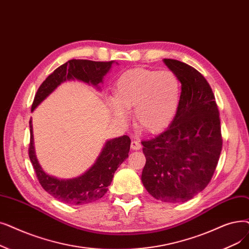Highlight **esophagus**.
Masks as SVG:
<instances>
[{
  "label": "esophagus",
  "instance_id": "1",
  "mask_svg": "<svg viewBox=\"0 0 249 249\" xmlns=\"http://www.w3.org/2000/svg\"><path fill=\"white\" fill-rule=\"evenodd\" d=\"M131 148L133 150H138V149L142 148V143L137 142V140H132V142H131Z\"/></svg>",
  "mask_w": 249,
  "mask_h": 249
}]
</instances>
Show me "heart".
Instances as JSON below:
<instances>
[{"mask_svg":"<svg viewBox=\"0 0 249 249\" xmlns=\"http://www.w3.org/2000/svg\"><path fill=\"white\" fill-rule=\"evenodd\" d=\"M114 95L107 103L117 119L127 120V109L134 107L136 125L157 133L166 129L177 113L180 82L171 71L134 68L116 80Z\"/></svg>","mask_w":249,"mask_h":249,"instance_id":"obj_1","label":"heart"}]
</instances>
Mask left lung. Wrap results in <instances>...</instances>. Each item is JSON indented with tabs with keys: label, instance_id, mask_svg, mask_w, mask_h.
Listing matches in <instances>:
<instances>
[{
	"label": "left lung",
	"instance_id": "1",
	"mask_svg": "<svg viewBox=\"0 0 249 249\" xmlns=\"http://www.w3.org/2000/svg\"><path fill=\"white\" fill-rule=\"evenodd\" d=\"M181 82L177 113L166 131L142 140V184L151 196L184 202L208 186L223 140L217 103L209 82L189 65L164 59Z\"/></svg>",
	"mask_w": 249,
	"mask_h": 249
}]
</instances>
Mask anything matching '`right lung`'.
Wrapping results in <instances>:
<instances>
[{
    "label": "right lung",
    "mask_w": 249,
    "mask_h": 249,
    "mask_svg": "<svg viewBox=\"0 0 249 249\" xmlns=\"http://www.w3.org/2000/svg\"><path fill=\"white\" fill-rule=\"evenodd\" d=\"M114 61L94 62L89 60H70L61 65L41 83L32 103L31 112L47 99L58 86L66 80L77 79L92 84L99 89V83L110 71ZM29 159L41 187L58 200L73 205L85 204L102 198L110 186L116 170L128 158L131 140L127 135L107 140L95 163L84 174L73 179H58L42 170L36 156L32 134V121L29 120Z\"/></svg>",
    "instance_id": "1"
}]
</instances>
